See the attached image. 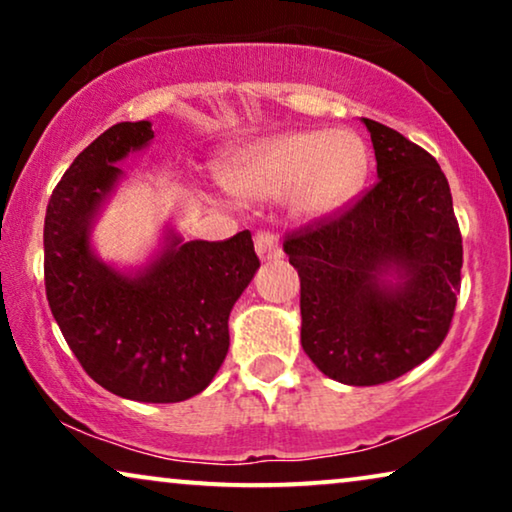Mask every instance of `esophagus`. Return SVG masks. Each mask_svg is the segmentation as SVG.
I'll list each match as a JSON object with an SVG mask.
<instances>
[{
    "label": "esophagus",
    "instance_id": "esophagus-1",
    "mask_svg": "<svg viewBox=\"0 0 512 512\" xmlns=\"http://www.w3.org/2000/svg\"><path fill=\"white\" fill-rule=\"evenodd\" d=\"M254 242L258 256H261L263 261H272V258L282 256V244H279L277 235L272 233V230H258Z\"/></svg>",
    "mask_w": 512,
    "mask_h": 512
}]
</instances>
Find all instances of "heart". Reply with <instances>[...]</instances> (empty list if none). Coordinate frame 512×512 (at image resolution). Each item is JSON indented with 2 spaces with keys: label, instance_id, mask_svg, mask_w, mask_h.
Instances as JSON below:
<instances>
[{
  "label": "heart",
  "instance_id": "heart-1",
  "mask_svg": "<svg viewBox=\"0 0 512 512\" xmlns=\"http://www.w3.org/2000/svg\"><path fill=\"white\" fill-rule=\"evenodd\" d=\"M366 172V146L354 132H291L237 153L223 181L242 198L286 193L291 212L314 219L345 202Z\"/></svg>",
  "mask_w": 512,
  "mask_h": 512
}]
</instances>
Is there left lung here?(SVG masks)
<instances>
[{
    "instance_id": "left-lung-1",
    "label": "left lung",
    "mask_w": 512,
    "mask_h": 512,
    "mask_svg": "<svg viewBox=\"0 0 512 512\" xmlns=\"http://www.w3.org/2000/svg\"><path fill=\"white\" fill-rule=\"evenodd\" d=\"M377 181L347 205L286 233L300 277V342L321 373L352 387L396 380L450 333L461 289V230L436 158L363 118ZM402 275L398 287L382 271Z\"/></svg>"
}]
</instances>
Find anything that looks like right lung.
Here are the masks:
<instances>
[{
	"instance_id": "obj_1",
	"label": "right lung",
	"mask_w": 512,
	"mask_h": 512,
	"mask_svg": "<svg viewBox=\"0 0 512 512\" xmlns=\"http://www.w3.org/2000/svg\"><path fill=\"white\" fill-rule=\"evenodd\" d=\"M151 139L149 121L116 123L62 174L46 207L44 282L69 349L100 387L130 401L179 403L221 368L230 310L261 261L249 230L221 242L172 237L137 277L97 261L88 228L121 177L114 163Z\"/></svg>"
}]
</instances>
